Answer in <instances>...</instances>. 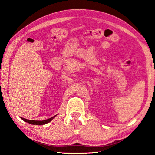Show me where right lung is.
Masks as SVG:
<instances>
[{
    "instance_id": "add662e5",
    "label": "right lung",
    "mask_w": 155,
    "mask_h": 155,
    "mask_svg": "<svg viewBox=\"0 0 155 155\" xmlns=\"http://www.w3.org/2000/svg\"><path fill=\"white\" fill-rule=\"evenodd\" d=\"M56 115H54V116L51 117V118L49 119H47L45 120H42V121H39V120H27V119H25V118H23V117H21V119L22 120H24L25 122H28L29 123V124H33V125H43V124H46L47 123H48L51 121V120L54 118V117H55Z\"/></svg>"
}]
</instances>
